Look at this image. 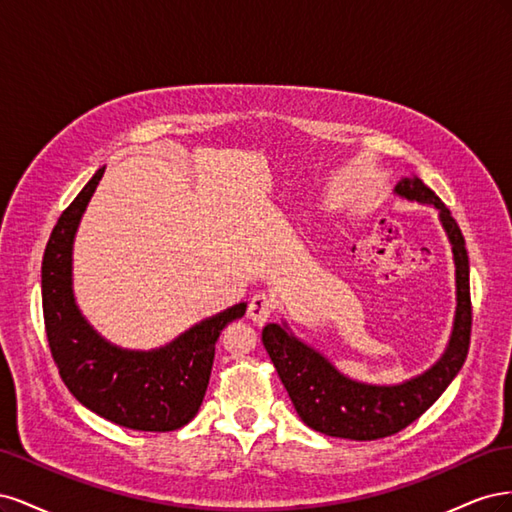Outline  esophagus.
<instances>
[{"mask_svg": "<svg viewBox=\"0 0 512 512\" xmlns=\"http://www.w3.org/2000/svg\"><path fill=\"white\" fill-rule=\"evenodd\" d=\"M273 299L265 292H258L250 299V305H247V316H250L256 324L267 322L273 314Z\"/></svg>", "mask_w": 512, "mask_h": 512, "instance_id": "1", "label": "esophagus"}]
</instances>
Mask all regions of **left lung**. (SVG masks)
<instances>
[{"label": "left lung", "instance_id": "1", "mask_svg": "<svg viewBox=\"0 0 512 512\" xmlns=\"http://www.w3.org/2000/svg\"><path fill=\"white\" fill-rule=\"evenodd\" d=\"M395 192L416 203H429L440 211L442 226L453 245L457 273V314L455 327L442 359L404 384L371 386L354 382L318 354L292 337L280 324L262 329L271 361L292 399L301 421L324 436L348 440H380L406 429L418 416L431 408L446 386L453 382L466 361L472 333L470 301V262L466 239L446 209V205L418 177H406L397 183Z\"/></svg>", "mask_w": 512, "mask_h": 512}]
</instances>
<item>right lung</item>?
I'll use <instances>...</instances> for the list:
<instances>
[{
  "label": "right lung",
  "mask_w": 512,
  "mask_h": 512,
  "mask_svg": "<svg viewBox=\"0 0 512 512\" xmlns=\"http://www.w3.org/2000/svg\"><path fill=\"white\" fill-rule=\"evenodd\" d=\"M104 168L89 179L59 220L42 258V312L53 361L85 408L136 431H175L196 416L209 384L215 342L245 303L203 320L173 344L151 352L121 350L89 327L72 294V241Z\"/></svg>",
  "instance_id": "right-lung-1"
}]
</instances>
